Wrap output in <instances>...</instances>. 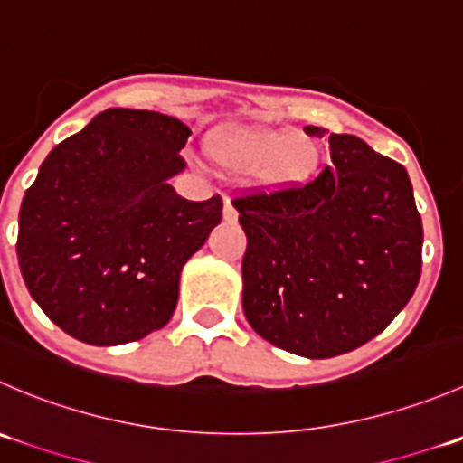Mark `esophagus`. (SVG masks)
Here are the masks:
<instances>
[{
	"label": "esophagus",
	"instance_id": "34e87169",
	"mask_svg": "<svg viewBox=\"0 0 463 463\" xmlns=\"http://www.w3.org/2000/svg\"><path fill=\"white\" fill-rule=\"evenodd\" d=\"M237 217H240V213H237L235 205H232L231 201L226 199V203H223V222L235 223V222H237Z\"/></svg>",
	"mask_w": 463,
	"mask_h": 463
}]
</instances>
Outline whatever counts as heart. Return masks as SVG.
<instances>
[{
	"label": "heart",
	"instance_id": "obj_1",
	"mask_svg": "<svg viewBox=\"0 0 463 463\" xmlns=\"http://www.w3.org/2000/svg\"><path fill=\"white\" fill-rule=\"evenodd\" d=\"M205 154L214 165L249 176L260 190H287L307 181L318 163V149L303 133L258 124H223L205 136Z\"/></svg>",
	"mask_w": 463,
	"mask_h": 463
}]
</instances>
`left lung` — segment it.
I'll return each instance as SVG.
<instances>
[{
  "label": "left lung",
  "mask_w": 463,
  "mask_h": 463,
  "mask_svg": "<svg viewBox=\"0 0 463 463\" xmlns=\"http://www.w3.org/2000/svg\"><path fill=\"white\" fill-rule=\"evenodd\" d=\"M312 136L321 128L307 127ZM305 187L235 201L246 232L241 307L269 344L309 360L355 351L410 303L423 223L405 167L330 133Z\"/></svg>",
  "instance_id": "obj_1"
}]
</instances>
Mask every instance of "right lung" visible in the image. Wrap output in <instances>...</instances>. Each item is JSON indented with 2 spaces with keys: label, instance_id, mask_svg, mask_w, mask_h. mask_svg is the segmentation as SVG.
<instances>
[{
  "label": "right lung",
  "instance_id": "add662e5",
  "mask_svg": "<svg viewBox=\"0 0 463 463\" xmlns=\"http://www.w3.org/2000/svg\"><path fill=\"white\" fill-rule=\"evenodd\" d=\"M187 137L176 118L108 108L40 165L22 199L17 262L35 303L74 339L128 344L172 318L183 267L223 208L169 185Z\"/></svg>",
  "mask_w": 463,
  "mask_h": 463
}]
</instances>
